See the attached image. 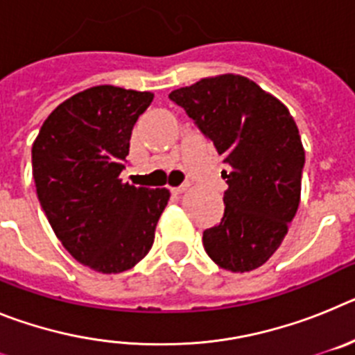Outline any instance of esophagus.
<instances>
[{"label":"esophagus","instance_id":"1","mask_svg":"<svg viewBox=\"0 0 355 355\" xmlns=\"http://www.w3.org/2000/svg\"><path fill=\"white\" fill-rule=\"evenodd\" d=\"M188 187H190V184H188V183H183V184H180V187L171 188V192H172V193H175V196H178V193H183Z\"/></svg>","mask_w":355,"mask_h":355}]
</instances>
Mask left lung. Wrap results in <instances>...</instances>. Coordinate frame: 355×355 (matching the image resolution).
Returning <instances> with one entry per match:
<instances>
[{
	"label": "left lung",
	"instance_id": "1",
	"mask_svg": "<svg viewBox=\"0 0 355 355\" xmlns=\"http://www.w3.org/2000/svg\"><path fill=\"white\" fill-rule=\"evenodd\" d=\"M227 165L224 216L202 233L209 258L229 272H250L283 243L300 202L306 163L286 106L238 74L205 78L168 94Z\"/></svg>",
	"mask_w": 355,
	"mask_h": 355
}]
</instances>
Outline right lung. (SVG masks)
Segmentation results:
<instances>
[{
  "instance_id": "add662e5",
  "label": "right lung",
  "mask_w": 355,
  "mask_h": 355,
  "mask_svg": "<svg viewBox=\"0 0 355 355\" xmlns=\"http://www.w3.org/2000/svg\"><path fill=\"white\" fill-rule=\"evenodd\" d=\"M153 97L112 85L83 90L53 110L31 147L37 196L56 238L101 274L146 258L171 197L167 188L119 180L135 122Z\"/></svg>"
}]
</instances>
